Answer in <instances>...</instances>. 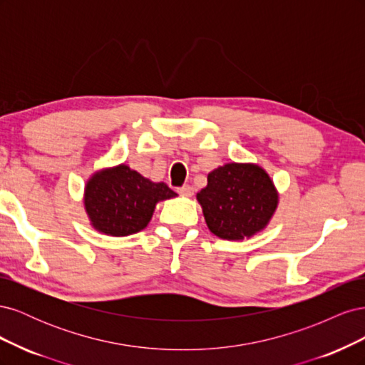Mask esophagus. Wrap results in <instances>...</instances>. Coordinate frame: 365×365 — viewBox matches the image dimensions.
Returning <instances> with one entry per match:
<instances>
[{
  "label": "esophagus",
  "mask_w": 365,
  "mask_h": 365,
  "mask_svg": "<svg viewBox=\"0 0 365 365\" xmlns=\"http://www.w3.org/2000/svg\"><path fill=\"white\" fill-rule=\"evenodd\" d=\"M193 187L192 185H182L178 189V193L182 195V196H192L193 195Z\"/></svg>",
  "instance_id": "1"
}]
</instances>
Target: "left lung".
Listing matches in <instances>:
<instances>
[{
    "mask_svg": "<svg viewBox=\"0 0 365 365\" xmlns=\"http://www.w3.org/2000/svg\"><path fill=\"white\" fill-rule=\"evenodd\" d=\"M196 195L207 227L220 239L242 240L268 225L279 204L277 190L257 164L230 163L208 173Z\"/></svg>",
    "mask_w": 365,
    "mask_h": 365,
    "instance_id": "left-lung-1",
    "label": "left lung"
}]
</instances>
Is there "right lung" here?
Segmentation results:
<instances>
[{"label":"right lung","mask_w":365,"mask_h":365,"mask_svg":"<svg viewBox=\"0 0 365 365\" xmlns=\"http://www.w3.org/2000/svg\"><path fill=\"white\" fill-rule=\"evenodd\" d=\"M176 196L164 182H152L120 164L93 175L85 187V210L96 230L129 236L146 228L157 202Z\"/></svg>","instance_id":"1"}]
</instances>
